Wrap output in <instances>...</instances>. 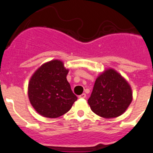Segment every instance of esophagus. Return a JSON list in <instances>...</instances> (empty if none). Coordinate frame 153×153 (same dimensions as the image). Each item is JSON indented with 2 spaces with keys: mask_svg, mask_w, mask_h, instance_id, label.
Segmentation results:
<instances>
[{
  "mask_svg": "<svg viewBox=\"0 0 153 153\" xmlns=\"http://www.w3.org/2000/svg\"><path fill=\"white\" fill-rule=\"evenodd\" d=\"M79 98L81 99H85V98H86V94L85 93H82V94H81L80 96H79Z\"/></svg>",
  "mask_w": 153,
  "mask_h": 153,
  "instance_id": "1",
  "label": "esophagus"
}]
</instances>
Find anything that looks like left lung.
Instances as JSON below:
<instances>
[{"label": "left lung", "instance_id": "8db88e82", "mask_svg": "<svg viewBox=\"0 0 153 153\" xmlns=\"http://www.w3.org/2000/svg\"><path fill=\"white\" fill-rule=\"evenodd\" d=\"M131 100L129 84L120 74L109 69L96 79L88 103L99 116L113 118L125 112Z\"/></svg>", "mask_w": 153, "mask_h": 153}]
</instances>
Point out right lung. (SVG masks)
Instances as JSON below:
<instances>
[{"label": "right lung", "mask_w": 153, "mask_h": 153, "mask_svg": "<svg viewBox=\"0 0 153 153\" xmlns=\"http://www.w3.org/2000/svg\"><path fill=\"white\" fill-rule=\"evenodd\" d=\"M66 70L58 60L47 62L34 73L29 83V101L43 117L56 118L69 111L77 96L67 81Z\"/></svg>", "instance_id": "right-lung-1"}]
</instances>
